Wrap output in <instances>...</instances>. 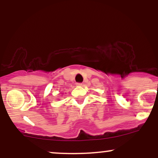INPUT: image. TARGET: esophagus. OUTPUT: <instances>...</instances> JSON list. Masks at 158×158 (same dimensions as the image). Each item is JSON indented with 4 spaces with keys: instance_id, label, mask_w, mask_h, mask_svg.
Instances as JSON below:
<instances>
[{
    "instance_id": "34e87169",
    "label": "esophagus",
    "mask_w": 158,
    "mask_h": 158,
    "mask_svg": "<svg viewBox=\"0 0 158 158\" xmlns=\"http://www.w3.org/2000/svg\"><path fill=\"white\" fill-rule=\"evenodd\" d=\"M77 86H82V83H77Z\"/></svg>"
}]
</instances>
